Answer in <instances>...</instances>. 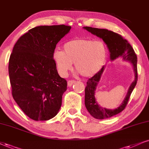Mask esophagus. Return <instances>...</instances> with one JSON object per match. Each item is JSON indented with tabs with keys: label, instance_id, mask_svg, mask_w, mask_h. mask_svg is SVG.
I'll list each match as a JSON object with an SVG mask.
<instances>
[{
	"label": "esophagus",
	"instance_id": "1",
	"mask_svg": "<svg viewBox=\"0 0 149 149\" xmlns=\"http://www.w3.org/2000/svg\"><path fill=\"white\" fill-rule=\"evenodd\" d=\"M74 82H75L74 80H69L68 81V86L70 87V86H71L72 85V84H74Z\"/></svg>",
	"mask_w": 149,
	"mask_h": 149
}]
</instances>
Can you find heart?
I'll return each mask as SVG.
<instances>
[{
  "mask_svg": "<svg viewBox=\"0 0 149 149\" xmlns=\"http://www.w3.org/2000/svg\"><path fill=\"white\" fill-rule=\"evenodd\" d=\"M63 52L56 50L52 58L58 73L65 76L74 63L76 70L84 77H89L100 70L105 63L108 49L102 41L90 38L70 40L64 44Z\"/></svg>",
  "mask_w": 149,
  "mask_h": 149,
  "instance_id": "heart-1",
  "label": "heart"
}]
</instances>
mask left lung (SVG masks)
<instances>
[{
	"instance_id": "8db88e82",
	"label": "left lung",
	"mask_w": 149,
	"mask_h": 149,
	"mask_svg": "<svg viewBox=\"0 0 149 149\" xmlns=\"http://www.w3.org/2000/svg\"><path fill=\"white\" fill-rule=\"evenodd\" d=\"M84 28L91 32L92 34L102 38L103 41L107 45L108 49L111 52L110 55H111V60H114L116 58L121 56L124 60L131 62L133 64L134 70H135V81L130 86L125 100H124L122 105L115 110L102 108L97 104L95 101V91L104 68L103 67L97 74H95L93 77L88 80L85 88V105L88 111L92 116L96 119H107L121 113L125 109L126 106L127 105L132 92L136 86L137 81V75L138 74H137V55L131 44L120 34L112 32L111 30H106V29H99L91 27H84Z\"/></svg>"
}]
</instances>
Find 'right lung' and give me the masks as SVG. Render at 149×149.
I'll use <instances>...</instances> for the list:
<instances>
[{
  "label": "right lung",
  "instance_id": "obj_1",
  "mask_svg": "<svg viewBox=\"0 0 149 149\" xmlns=\"http://www.w3.org/2000/svg\"><path fill=\"white\" fill-rule=\"evenodd\" d=\"M65 25L31 29L18 39L9 60L12 94L24 113L35 121L56 116L67 90L52 55L56 45L70 30Z\"/></svg>",
  "mask_w": 149,
  "mask_h": 149
}]
</instances>
